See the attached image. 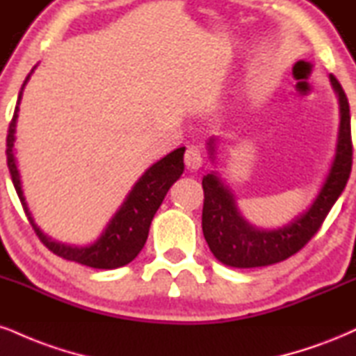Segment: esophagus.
I'll list each match as a JSON object with an SVG mask.
<instances>
[{"mask_svg":"<svg viewBox=\"0 0 356 356\" xmlns=\"http://www.w3.org/2000/svg\"><path fill=\"white\" fill-rule=\"evenodd\" d=\"M184 161H186L187 169L199 170L204 164V156H202V151H200V147H197V145H191V147L186 151Z\"/></svg>","mask_w":356,"mask_h":356,"instance_id":"obj_1","label":"esophagus"}]
</instances>
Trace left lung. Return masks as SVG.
I'll return each instance as SVG.
<instances>
[{
  "instance_id": "8db88e82",
  "label": "left lung",
  "mask_w": 356,
  "mask_h": 356,
  "mask_svg": "<svg viewBox=\"0 0 356 356\" xmlns=\"http://www.w3.org/2000/svg\"><path fill=\"white\" fill-rule=\"evenodd\" d=\"M338 99V122L335 154L322 186L305 211L293 217L289 224L277 229H262L250 224L242 216L235 194L222 181L220 174L212 170L204 175L202 232L209 248L219 262L227 267L255 268L267 267L297 254L323 224L330 209L343 192L352 172V127L346 94L333 74L328 76ZM220 139L209 137L205 143L209 159L217 164Z\"/></svg>"
}]
</instances>
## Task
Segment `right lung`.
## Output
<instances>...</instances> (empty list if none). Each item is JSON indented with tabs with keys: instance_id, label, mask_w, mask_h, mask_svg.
<instances>
[{
	"instance_id": "1",
	"label": "right lung",
	"mask_w": 356,
	"mask_h": 356,
	"mask_svg": "<svg viewBox=\"0 0 356 356\" xmlns=\"http://www.w3.org/2000/svg\"><path fill=\"white\" fill-rule=\"evenodd\" d=\"M38 67H33L28 78L24 79L21 91L18 94V102H16L15 114H13L10 129L6 137V159L8 169H10L13 186H15L16 194H18L21 204H23L24 212H26L28 220L31 222L34 232H36L40 241L49 248L53 254L63 259L78 262L81 265H88L92 268H119L124 265L131 264L132 260L143 250L145 241L149 235V227L156 216L157 209L161 207L162 200L167 192H169L172 184L181 177L184 172V152L186 147H179L169 152L151 167L145 169V172L137 179L131 191L127 192L126 199L119 205L118 211L111 217L108 224L96 241L88 243V245H71L56 241L44 234L34 222L31 212L26 204L23 194V184H21V175L18 170V162H16V122H18L19 104L23 99V91L26 88L29 78Z\"/></svg>"
}]
</instances>
